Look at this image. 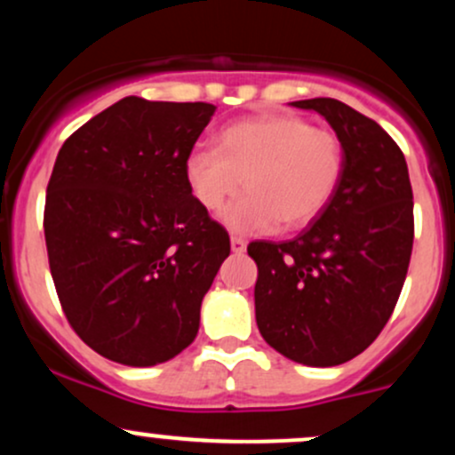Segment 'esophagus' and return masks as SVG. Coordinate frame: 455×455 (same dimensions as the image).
Here are the masks:
<instances>
[{
    "instance_id": "esophagus-1",
    "label": "esophagus",
    "mask_w": 455,
    "mask_h": 455,
    "mask_svg": "<svg viewBox=\"0 0 455 455\" xmlns=\"http://www.w3.org/2000/svg\"><path fill=\"white\" fill-rule=\"evenodd\" d=\"M231 250H233L235 254L245 252V239L237 237V235H233V237H231Z\"/></svg>"
}]
</instances>
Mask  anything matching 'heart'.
I'll list each match as a JSON object with an SVG mask.
<instances>
[{
    "instance_id": "heart-1",
    "label": "heart",
    "mask_w": 455,
    "mask_h": 455,
    "mask_svg": "<svg viewBox=\"0 0 455 455\" xmlns=\"http://www.w3.org/2000/svg\"><path fill=\"white\" fill-rule=\"evenodd\" d=\"M344 173L342 140L295 115L235 122L216 148L188 154L184 175L192 196L207 212L220 210L242 184L248 192L222 220L235 233H265L280 220L307 224L327 207Z\"/></svg>"
}]
</instances>
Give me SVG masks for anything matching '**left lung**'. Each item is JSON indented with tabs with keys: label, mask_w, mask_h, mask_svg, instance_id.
<instances>
[{
	"label": "left lung",
	"mask_w": 455,
	"mask_h": 455,
	"mask_svg": "<svg viewBox=\"0 0 455 455\" xmlns=\"http://www.w3.org/2000/svg\"><path fill=\"white\" fill-rule=\"evenodd\" d=\"M336 130L344 173L331 201L289 242H252L260 336L297 363L340 365L394 312L411 263L412 188L402 149L374 119L333 98L291 102Z\"/></svg>",
	"instance_id": "1"
}]
</instances>
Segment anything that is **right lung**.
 Segmentation results:
<instances>
[{
  "mask_svg": "<svg viewBox=\"0 0 455 455\" xmlns=\"http://www.w3.org/2000/svg\"><path fill=\"white\" fill-rule=\"evenodd\" d=\"M213 111L128 96L57 154L44 203L51 275L76 336L111 362L145 368L192 344L203 297L231 254L184 175Z\"/></svg>",
  "mask_w": 455,
  "mask_h": 455,
  "instance_id": "add662e5",
  "label": "right lung"
}]
</instances>
